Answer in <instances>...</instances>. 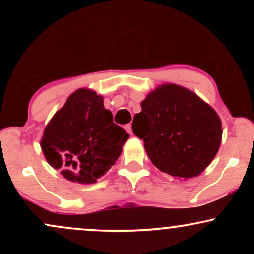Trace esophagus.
I'll return each mask as SVG.
<instances>
[{"mask_svg":"<svg viewBox=\"0 0 254 254\" xmlns=\"http://www.w3.org/2000/svg\"><path fill=\"white\" fill-rule=\"evenodd\" d=\"M124 129L127 130V132L130 133V135H131V133H132V129H131V124H127V125H125Z\"/></svg>","mask_w":254,"mask_h":254,"instance_id":"esophagus-1","label":"esophagus"}]
</instances>
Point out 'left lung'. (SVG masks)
Masks as SVG:
<instances>
[{"instance_id": "8db88e82", "label": "left lung", "mask_w": 254, "mask_h": 254, "mask_svg": "<svg viewBox=\"0 0 254 254\" xmlns=\"http://www.w3.org/2000/svg\"><path fill=\"white\" fill-rule=\"evenodd\" d=\"M141 107L132 131L156 168L190 179L210 165L222 138L221 119L211 106L191 90L167 83L149 93Z\"/></svg>"}]
</instances>
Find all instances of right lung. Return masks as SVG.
Instances as JSON below:
<instances>
[{"label": "right lung", "instance_id": "obj_1", "mask_svg": "<svg viewBox=\"0 0 254 254\" xmlns=\"http://www.w3.org/2000/svg\"><path fill=\"white\" fill-rule=\"evenodd\" d=\"M127 138L104 107V98L81 88L46 125L40 147L49 164L65 179L93 184L115 165Z\"/></svg>", "mask_w": 254, "mask_h": 254}]
</instances>
